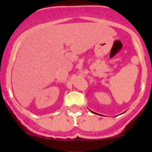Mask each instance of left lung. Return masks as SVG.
<instances>
[{
    "label": "left lung",
    "instance_id": "8db88e82",
    "mask_svg": "<svg viewBox=\"0 0 152 152\" xmlns=\"http://www.w3.org/2000/svg\"><path fill=\"white\" fill-rule=\"evenodd\" d=\"M91 112H92V113H93V114H96V113H95V112H93V111H91Z\"/></svg>",
    "mask_w": 152,
    "mask_h": 152
}]
</instances>
